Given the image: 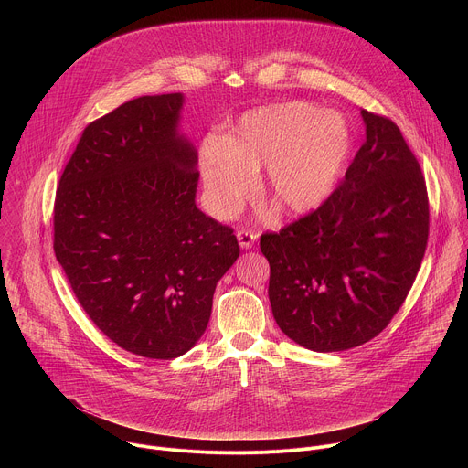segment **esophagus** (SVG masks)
Returning <instances> with one entry per match:
<instances>
[{
  "mask_svg": "<svg viewBox=\"0 0 468 468\" xmlns=\"http://www.w3.org/2000/svg\"><path fill=\"white\" fill-rule=\"evenodd\" d=\"M237 240H239V244H240V248H242V250H250V248L255 244L257 235H255V233H251V231L240 229V231H237Z\"/></svg>",
  "mask_w": 468,
  "mask_h": 468,
  "instance_id": "esophagus-1",
  "label": "esophagus"
}]
</instances>
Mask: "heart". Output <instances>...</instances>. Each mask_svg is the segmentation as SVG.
Here are the masks:
<instances>
[{"label":"heart","instance_id":"heart-1","mask_svg":"<svg viewBox=\"0 0 468 468\" xmlns=\"http://www.w3.org/2000/svg\"><path fill=\"white\" fill-rule=\"evenodd\" d=\"M350 150L352 131L337 111L305 101L248 111L231 137L207 135L199 148L209 207L235 217L266 168V192L285 213H313L339 183Z\"/></svg>","mask_w":468,"mask_h":468}]
</instances>
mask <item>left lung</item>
I'll return each instance as SVG.
<instances>
[{
  "label": "left lung",
  "instance_id": "1",
  "mask_svg": "<svg viewBox=\"0 0 468 468\" xmlns=\"http://www.w3.org/2000/svg\"><path fill=\"white\" fill-rule=\"evenodd\" d=\"M367 139L311 215L264 233L269 298L282 331L313 352L368 343L402 307L428 244L420 165L398 125L361 111Z\"/></svg>",
  "mask_w": 468,
  "mask_h": 468
}]
</instances>
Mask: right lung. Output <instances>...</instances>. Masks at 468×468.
<instances>
[{
    "mask_svg": "<svg viewBox=\"0 0 468 468\" xmlns=\"http://www.w3.org/2000/svg\"><path fill=\"white\" fill-rule=\"evenodd\" d=\"M183 101L143 96L89 123L53 207L55 257L78 302L112 343L148 359L199 341L240 253L233 229L196 207Z\"/></svg>",
    "mask_w": 468,
    "mask_h": 468,
    "instance_id": "add662e5",
    "label": "right lung"
}]
</instances>
